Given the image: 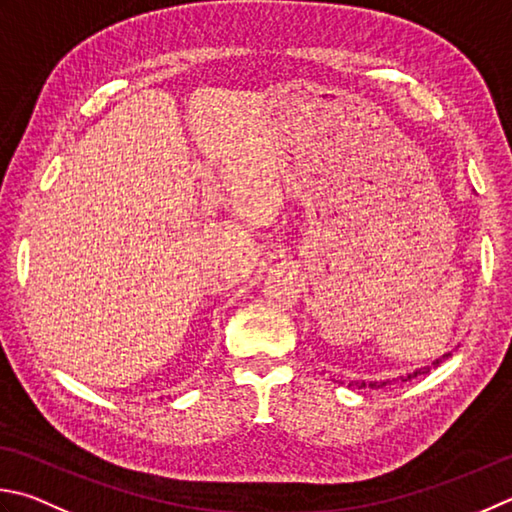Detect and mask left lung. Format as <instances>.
Masks as SVG:
<instances>
[{
	"instance_id": "1",
	"label": "left lung",
	"mask_w": 512,
	"mask_h": 512,
	"mask_svg": "<svg viewBox=\"0 0 512 512\" xmlns=\"http://www.w3.org/2000/svg\"><path fill=\"white\" fill-rule=\"evenodd\" d=\"M450 357V353H444L442 357H437L433 364L430 366H424V368H417V370H413V373H408L406 377L404 375H399V377H393V379H373V382H348V386H357V388H384L386 384H390V382H397V379H402V382H408V379H413V377H417V375H424V373H428L430 368H437L439 364L444 362V359H448Z\"/></svg>"
}]
</instances>
